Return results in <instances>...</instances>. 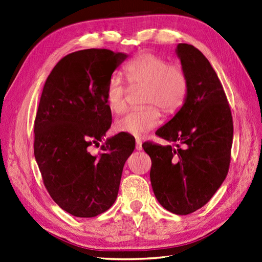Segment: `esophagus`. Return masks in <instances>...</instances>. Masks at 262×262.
<instances>
[{
    "mask_svg": "<svg viewBox=\"0 0 262 262\" xmlns=\"http://www.w3.org/2000/svg\"><path fill=\"white\" fill-rule=\"evenodd\" d=\"M143 147H141V141L140 140H136V150H141Z\"/></svg>",
    "mask_w": 262,
    "mask_h": 262,
    "instance_id": "1",
    "label": "esophagus"
}]
</instances>
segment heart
Listing matches in <instances>:
<instances>
[{"instance_id": "b5f03b06", "label": "heart", "mask_w": 262, "mask_h": 262, "mask_svg": "<svg viewBox=\"0 0 262 262\" xmlns=\"http://www.w3.org/2000/svg\"><path fill=\"white\" fill-rule=\"evenodd\" d=\"M124 73L129 83L144 85L141 103L149 104L133 110L118 118L115 128L135 137H144L160 123L159 106L164 113L172 114L185 102L189 79L180 63H168L164 58L145 51L134 57L125 66ZM126 88L121 78L112 77L105 89L107 107L113 113H122L126 107ZM154 105L151 106V104Z\"/></svg>"}]
</instances>
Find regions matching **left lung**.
Segmentation results:
<instances>
[{
    "label": "left lung",
    "instance_id": "left-lung-1",
    "mask_svg": "<svg viewBox=\"0 0 262 262\" xmlns=\"http://www.w3.org/2000/svg\"><path fill=\"white\" fill-rule=\"evenodd\" d=\"M176 54L189 79L185 102L156 135L174 146L145 143L151 159L156 199L171 213L195 212L225 180L233 144V118L221 81L210 61L192 45Z\"/></svg>",
    "mask_w": 262,
    "mask_h": 262
}]
</instances>
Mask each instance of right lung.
Returning <instances> with one entry per match:
<instances>
[{
	"mask_svg": "<svg viewBox=\"0 0 262 262\" xmlns=\"http://www.w3.org/2000/svg\"><path fill=\"white\" fill-rule=\"evenodd\" d=\"M128 57L108 49H85L63 57L48 76L35 119L34 155L43 184L63 211L94 217L114 204L126 160L135 149L127 134L99 144L112 124L105 89Z\"/></svg>",
	"mask_w": 262,
	"mask_h": 262,
	"instance_id": "right-lung-1",
	"label": "right lung"
}]
</instances>
